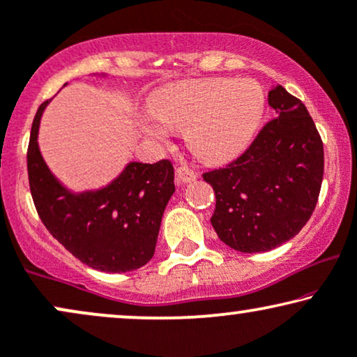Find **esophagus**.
<instances>
[{
	"mask_svg": "<svg viewBox=\"0 0 357 357\" xmlns=\"http://www.w3.org/2000/svg\"><path fill=\"white\" fill-rule=\"evenodd\" d=\"M176 176H178V179L181 183H191L197 178L196 171H194L192 168H189V166H186V165L179 166V168L176 169Z\"/></svg>",
	"mask_w": 357,
	"mask_h": 357,
	"instance_id": "obj_1",
	"label": "esophagus"
}]
</instances>
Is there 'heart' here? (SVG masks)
Segmentation results:
<instances>
[{
    "instance_id": "b5f03b06",
    "label": "heart",
    "mask_w": 357,
    "mask_h": 357,
    "mask_svg": "<svg viewBox=\"0 0 357 357\" xmlns=\"http://www.w3.org/2000/svg\"><path fill=\"white\" fill-rule=\"evenodd\" d=\"M264 110V93L252 82L204 80L168 89L153 112L161 121L188 126L186 142L201 160H227L249 143ZM163 137L160 128H151Z\"/></svg>"
}]
</instances>
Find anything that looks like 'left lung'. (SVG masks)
<instances>
[{
    "mask_svg": "<svg viewBox=\"0 0 357 357\" xmlns=\"http://www.w3.org/2000/svg\"><path fill=\"white\" fill-rule=\"evenodd\" d=\"M275 119L224 168L202 174L215 194L211 224L243 254L268 252L298 234L317 207L324 153L317 125L282 85L268 92Z\"/></svg>",
    "mask_w": 357,
    "mask_h": 357,
    "instance_id": "1",
    "label": "left lung"
}]
</instances>
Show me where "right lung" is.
Here are the masks:
<instances>
[{
  "instance_id": "1",
  "label": "right lung",
  "mask_w": 357,
  "mask_h": 357,
  "mask_svg": "<svg viewBox=\"0 0 357 357\" xmlns=\"http://www.w3.org/2000/svg\"><path fill=\"white\" fill-rule=\"evenodd\" d=\"M49 100L36 112L28 146V176L36 211L46 229L75 259L107 273L132 272L155 255L161 218L174 192L168 160L130 163L97 191L70 192L40 156L38 132Z\"/></svg>"
}]
</instances>
